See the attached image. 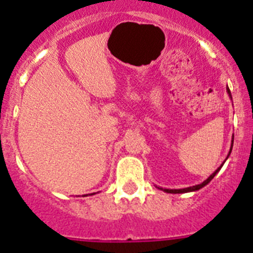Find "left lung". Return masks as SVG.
Returning a JSON list of instances; mask_svg holds the SVG:
<instances>
[{
  "label": "left lung",
  "mask_w": 253,
  "mask_h": 253,
  "mask_svg": "<svg viewBox=\"0 0 253 253\" xmlns=\"http://www.w3.org/2000/svg\"><path fill=\"white\" fill-rule=\"evenodd\" d=\"M227 89V93H228V96H230L231 97V100H232V96H231V91H230V88H226ZM232 146H233V140H232V143H231V148H230V152H228V155H227V159H228V156L231 155V151H232ZM226 159V160H227ZM225 160V161H226ZM223 165V164H222ZM222 165H221V166L218 167V169H216V171L213 172V173L211 174V176L209 177V178H207V180H205L204 182L202 183H200V185H196V186H191V187H186V188H180V190H169V188H162V187H159L160 190H162V191H165V192H167V193H186V192H193V191H198L200 190V188H202V187H205V186L207 185V183H210L211 182V180L212 178H213L214 176H216L217 174V172L219 171V169H221V167H222Z\"/></svg>",
  "instance_id": "obj_1"
}]
</instances>
